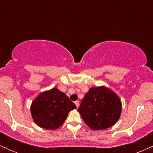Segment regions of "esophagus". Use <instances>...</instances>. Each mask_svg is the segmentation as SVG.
<instances>
[{
  "mask_svg": "<svg viewBox=\"0 0 153 153\" xmlns=\"http://www.w3.org/2000/svg\"><path fill=\"white\" fill-rule=\"evenodd\" d=\"M75 104L76 105L77 108H78V107L79 106V104H80V103H79V101H75Z\"/></svg>",
  "mask_w": 153,
  "mask_h": 153,
  "instance_id": "esophagus-1",
  "label": "esophagus"
}]
</instances>
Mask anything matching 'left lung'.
<instances>
[{"label":"left lung","mask_w":153,"mask_h":153,"mask_svg":"<svg viewBox=\"0 0 153 153\" xmlns=\"http://www.w3.org/2000/svg\"><path fill=\"white\" fill-rule=\"evenodd\" d=\"M85 124L94 130L109 128L119 120L122 103L114 91L101 86L91 88L78 108Z\"/></svg>","instance_id":"left-lung-1"}]
</instances>
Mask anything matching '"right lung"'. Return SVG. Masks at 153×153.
I'll list each match as a JSON object with an SVG mask.
<instances>
[{
    "label": "right lung",
    "mask_w": 153,
    "mask_h": 153,
    "mask_svg": "<svg viewBox=\"0 0 153 153\" xmlns=\"http://www.w3.org/2000/svg\"><path fill=\"white\" fill-rule=\"evenodd\" d=\"M76 108L65 94L53 88L40 94L34 100L31 114L39 127L56 129L64 123L70 111Z\"/></svg>",
    "instance_id": "right-lung-1"
}]
</instances>
